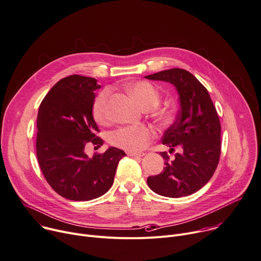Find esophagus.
Listing matches in <instances>:
<instances>
[{"label":"esophagus","instance_id":"34e87169","mask_svg":"<svg viewBox=\"0 0 261 261\" xmlns=\"http://www.w3.org/2000/svg\"><path fill=\"white\" fill-rule=\"evenodd\" d=\"M127 154L128 156H132V157H141L145 155L144 153H139V152H128Z\"/></svg>","mask_w":261,"mask_h":261}]
</instances>
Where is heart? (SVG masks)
<instances>
[{"label":"heart","instance_id":"b5f03b06","mask_svg":"<svg viewBox=\"0 0 261 261\" xmlns=\"http://www.w3.org/2000/svg\"><path fill=\"white\" fill-rule=\"evenodd\" d=\"M127 90L144 109L153 108L160 102L159 90L147 81L130 83L127 86ZM108 98L109 92L107 90L102 91L94 99L92 105L94 121L102 125L109 120ZM158 120L162 125H170L174 120V113L171 110H161L158 112ZM152 137L153 132L147 126H125L111 132L109 141L112 146L129 152H137L146 148Z\"/></svg>","mask_w":261,"mask_h":261}]
</instances>
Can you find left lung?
<instances>
[{"mask_svg":"<svg viewBox=\"0 0 261 261\" xmlns=\"http://www.w3.org/2000/svg\"><path fill=\"white\" fill-rule=\"evenodd\" d=\"M176 86L180 110L176 122L164 132L162 144L173 159L160 152L165 167L159 175L150 176L149 187L160 196L180 198L202 188L215 174L221 155V123L206 87L189 72L171 68L146 76Z\"/></svg>","mask_w":261,"mask_h":261,"instance_id":"left-lung-1","label":"left lung"}]
</instances>
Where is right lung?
Returning a JSON list of instances; mask_svg holds the SVG:
<instances>
[{
    "instance_id": "obj_1",
    "label": "right lung",
    "mask_w": 261,
    "mask_h": 261,
    "mask_svg": "<svg viewBox=\"0 0 261 261\" xmlns=\"http://www.w3.org/2000/svg\"><path fill=\"white\" fill-rule=\"evenodd\" d=\"M97 80L72 75L59 80L46 93L37 115L36 155L50 186L73 201L99 198L111 187L118 161L125 152L109 148L103 154L85 153L87 145L100 147L103 139L93 120Z\"/></svg>"
}]
</instances>
